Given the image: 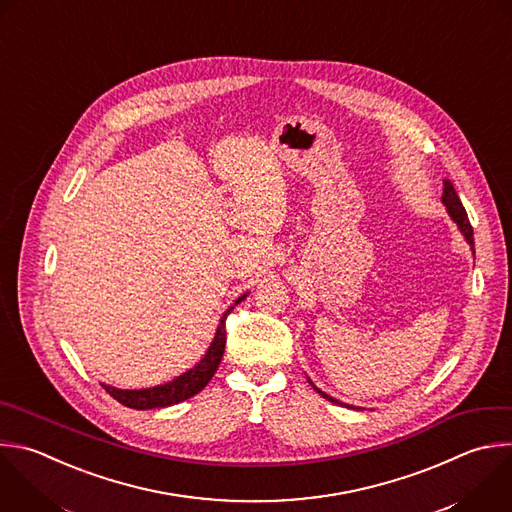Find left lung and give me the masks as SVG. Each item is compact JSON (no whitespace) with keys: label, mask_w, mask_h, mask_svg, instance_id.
I'll use <instances>...</instances> for the list:
<instances>
[{"label":"left lung","mask_w":512,"mask_h":512,"mask_svg":"<svg viewBox=\"0 0 512 512\" xmlns=\"http://www.w3.org/2000/svg\"><path fill=\"white\" fill-rule=\"evenodd\" d=\"M442 203L446 205V211H448V215H450V217H452V221L458 225L460 233L464 235L466 243L470 245V249H472V253H474V235H472V227H470L468 215H466V211H464V207H462V203H460V199H458V195H456V191H454V187H452V183H450V181H444ZM307 382L313 386V382H311L309 378H307ZM313 390H315L319 396H323L325 400H329L331 404H339V406H348V408H352L350 404H342V402H339V400H335V398L327 396L325 392H321V390H319V388H315V386H313Z\"/></svg>","instance_id":"8db88e82"}]
</instances>
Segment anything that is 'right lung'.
Segmentation results:
<instances>
[{"instance_id":"add662e5","label":"right lung","mask_w":512,"mask_h":512,"mask_svg":"<svg viewBox=\"0 0 512 512\" xmlns=\"http://www.w3.org/2000/svg\"><path fill=\"white\" fill-rule=\"evenodd\" d=\"M247 297L241 295L237 303H241L243 299ZM231 305L223 317H221V323L217 327V333L213 337V344L209 346L207 354L203 356V360L191 368L189 372H185L183 376L175 378L173 382H166V384H160V386H154V388H144V390H118V388H112V386H106L102 384V388L114 398L118 400L120 404L128 406V408H134V410H152V408H166V406H173V404H179L183 400H189L191 396L199 394L209 382L211 378L215 376L219 364H221V358L225 354V344H227V331H225V319L227 315L233 311Z\"/></svg>"}]
</instances>
